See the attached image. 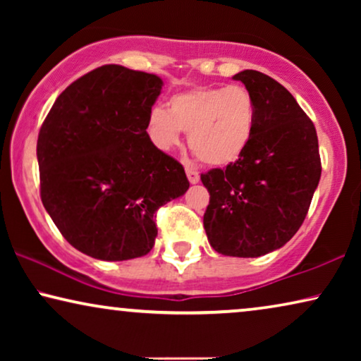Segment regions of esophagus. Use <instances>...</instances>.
I'll return each instance as SVG.
<instances>
[{"instance_id": "1", "label": "esophagus", "mask_w": 361, "mask_h": 361, "mask_svg": "<svg viewBox=\"0 0 361 361\" xmlns=\"http://www.w3.org/2000/svg\"><path fill=\"white\" fill-rule=\"evenodd\" d=\"M185 174H187V179H189L190 184H197V182L200 180L199 172L194 171V169H189V167H187V169H185Z\"/></svg>"}]
</instances>
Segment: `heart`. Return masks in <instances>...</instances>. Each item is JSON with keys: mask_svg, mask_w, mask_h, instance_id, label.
Returning a JSON list of instances; mask_svg holds the SVG:
<instances>
[{"mask_svg": "<svg viewBox=\"0 0 361 361\" xmlns=\"http://www.w3.org/2000/svg\"><path fill=\"white\" fill-rule=\"evenodd\" d=\"M258 111L246 87H195L176 93L167 110L152 108L146 131L161 151L180 146L182 131L189 147L205 164L226 167L245 154L255 137Z\"/></svg>", "mask_w": 361, "mask_h": 361, "instance_id": "heart-1", "label": "heart"}]
</instances>
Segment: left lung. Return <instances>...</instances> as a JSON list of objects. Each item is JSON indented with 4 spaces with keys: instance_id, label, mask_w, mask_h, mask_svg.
Masks as SVG:
<instances>
[{
    "instance_id": "left-lung-1",
    "label": "left lung",
    "mask_w": 361,
    "mask_h": 361,
    "mask_svg": "<svg viewBox=\"0 0 361 361\" xmlns=\"http://www.w3.org/2000/svg\"><path fill=\"white\" fill-rule=\"evenodd\" d=\"M233 78L253 95L258 121L238 161L200 176L210 194L204 228L216 253L258 258L284 246L302 225L322 172L319 140L279 82L258 71Z\"/></svg>"
}]
</instances>
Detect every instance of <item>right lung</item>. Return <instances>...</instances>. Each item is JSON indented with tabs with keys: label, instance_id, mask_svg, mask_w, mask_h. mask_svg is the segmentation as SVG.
Listing matches in <instances>:
<instances>
[{
	"label": "right lung",
	"instance_id": "1",
	"mask_svg": "<svg viewBox=\"0 0 361 361\" xmlns=\"http://www.w3.org/2000/svg\"><path fill=\"white\" fill-rule=\"evenodd\" d=\"M161 88L154 73L102 66L59 95L39 131L42 204L63 238L92 258L149 253L157 209L189 189L180 162L146 133Z\"/></svg>",
	"mask_w": 361,
	"mask_h": 361
}]
</instances>
